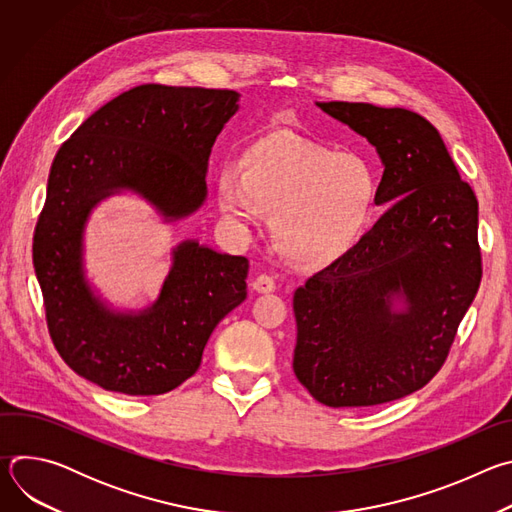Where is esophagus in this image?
<instances>
[{
  "instance_id": "obj_1",
  "label": "esophagus",
  "mask_w": 512,
  "mask_h": 512,
  "mask_svg": "<svg viewBox=\"0 0 512 512\" xmlns=\"http://www.w3.org/2000/svg\"><path fill=\"white\" fill-rule=\"evenodd\" d=\"M253 289L259 291V294H271V291H275V281L271 275L261 273L253 279Z\"/></svg>"
}]
</instances>
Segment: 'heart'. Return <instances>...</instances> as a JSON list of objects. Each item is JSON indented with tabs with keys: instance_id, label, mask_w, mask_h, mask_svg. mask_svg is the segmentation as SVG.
Returning <instances> with one entry per match:
<instances>
[{
	"instance_id": "obj_1",
	"label": "heart",
	"mask_w": 512,
	"mask_h": 512,
	"mask_svg": "<svg viewBox=\"0 0 512 512\" xmlns=\"http://www.w3.org/2000/svg\"><path fill=\"white\" fill-rule=\"evenodd\" d=\"M216 202L237 229L271 212L277 249L300 265L342 255L371 223L379 178L369 160L338 152L291 131L255 139L239 168L225 164L214 178Z\"/></svg>"
}]
</instances>
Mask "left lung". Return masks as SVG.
<instances>
[{
	"label": "left lung",
	"instance_id": "8db88e82",
	"mask_svg": "<svg viewBox=\"0 0 512 512\" xmlns=\"http://www.w3.org/2000/svg\"><path fill=\"white\" fill-rule=\"evenodd\" d=\"M316 105L375 145L385 166L377 202H396L296 289L294 373L322 405H381L444 367L482 279L478 200L425 117L371 103Z\"/></svg>",
	"mask_w": 512,
	"mask_h": 512
}]
</instances>
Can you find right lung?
<instances>
[{"label": "right lung", "mask_w": 512, "mask_h": 512, "mask_svg": "<svg viewBox=\"0 0 512 512\" xmlns=\"http://www.w3.org/2000/svg\"><path fill=\"white\" fill-rule=\"evenodd\" d=\"M239 109L229 89L141 85L95 111L62 145L34 231V269L54 348L105 391L162 395L190 379L202 350L247 298L249 261L180 243L160 298L143 312L109 310L85 279L83 233L97 202L131 190L166 221L206 198L216 135Z\"/></svg>", "instance_id": "right-lung-1"}]
</instances>
